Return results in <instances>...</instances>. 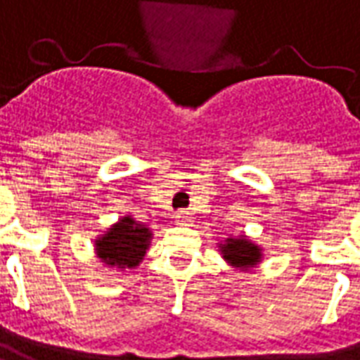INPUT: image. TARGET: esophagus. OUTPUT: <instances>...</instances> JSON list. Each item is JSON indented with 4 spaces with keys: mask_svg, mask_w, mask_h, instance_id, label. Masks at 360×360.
I'll list each match as a JSON object with an SVG mask.
<instances>
[{
    "mask_svg": "<svg viewBox=\"0 0 360 360\" xmlns=\"http://www.w3.org/2000/svg\"><path fill=\"white\" fill-rule=\"evenodd\" d=\"M174 219L176 223H180V225H190V223H192V213L186 212V210H180V212H176Z\"/></svg>",
    "mask_w": 360,
    "mask_h": 360,
    "instance_id": "esophagus-1",
    "label": "esophagus"
}]
</instances>
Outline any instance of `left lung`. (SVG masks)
<instances>
[{
  "label": "left lung",
  "instance_id": "obj_1",
  "mask_svg": "<svg viewBox=\"0 0 360 360\" xmlns=\"http://www.w3.org/2000/svg\"><path fill=\"white\" fill-rule=\"evenodd\" d=\"M219 249H221L223 259L239 270L252 269L262 259V249L259 245H255L251 239H247L245 235L229 237L223 245H219Z\"/></svg>",
  "mask_w": 360,
  "mask_h": 360
}]
</instances>
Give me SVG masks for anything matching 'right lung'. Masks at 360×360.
Returning <instances> with one entry per match:
<instances>
[{
  "instance_id": "right-lung-1",
  "label": "right lung",
  "mask_w": 360,
  "mask_h": 360,
  "mask_svg": "<svg viewBox=\"0 0 360 360\" xmlns=\"http://www.w3.org/2000/svg\"><path fill=\"white\" fill-rule=\"evenodd\" d=\"M150 235L148 227L125 215L96 239V255L108 266L135 269L147 255Z\"/></svg>"
}]
</instances>
